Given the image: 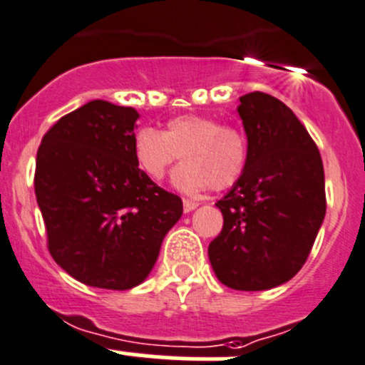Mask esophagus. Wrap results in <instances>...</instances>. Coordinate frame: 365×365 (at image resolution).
<instances>
[{"mask_svg": "<svg viewBox=\"0 0 365 365\" xmlns=\"http://www.w3.org/2000/svg\"><path fill=\"white\" fill-rule=\"evenodd\" d=\"M197 207H198L197 202H191V200H184L182 202L184 212H191V211H193V209H197Z\"/></svg>", "mask_w": 365, "mask_h": 365, "instance_id": "obj_1", "label": "esophagus"}]
</instances>
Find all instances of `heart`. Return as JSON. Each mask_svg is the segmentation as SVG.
<instances>
[{"mask_svg": "<svg viewBox=\"0 0 365 365\" xmlns=\"http://www.w3.org/2000/svg\"><path fill=\"white\" fill-rule=\"evenodd\" d=\"M138 167L154 181H161L168 168L182 156L172 186L186 195L234 186L247 170L248 142L236 125L220 124L205 115L172 118L165 131L140 129L133 142Z\"/></svg>", "mask_w": 365, "mask_h": 365, "instance_id": "1", "label": "heart"}]
</instances>
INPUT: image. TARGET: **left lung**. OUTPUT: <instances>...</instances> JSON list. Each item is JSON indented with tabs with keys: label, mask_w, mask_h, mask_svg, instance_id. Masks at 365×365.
<instances>
[{
	"label": "left lung",
	"mask_w": 365,
	"mask_h": 365,
	"mask_svg": "<svg viewBox=\"0 0 365 365\" xmlns=\"http://www.w3.org/2000/svg\"><path fill=\"white\" fill-rule=\"evenodd\" d=\"M248 142L241 179L216 202L223 229L207 248L212 272L237 291H266L293 279L327 212L319 150L277 97H240Z\"/></svg>",
	"instance_id": "obj_1"
}]
</instances>
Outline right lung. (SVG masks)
Returning a JSON list of instances; mask_svg holds the SVG:
<instances>
[{"label":"right lung","instance_id":"right-lung-1","mask_svg":"<svg viewBox=\"0 0 365 365\" xmlns=\"http://www.w3.org/2000/svg\"><path fill=\"white\" fill-rule=\"evenodd\" d=\"M135 108L90 101L42 138L35 195L53 259L72 279L125 291L149 277L182 200L135 158Z\"/></svg>","mask_w":365,"mask_h":365}]
</instances>
